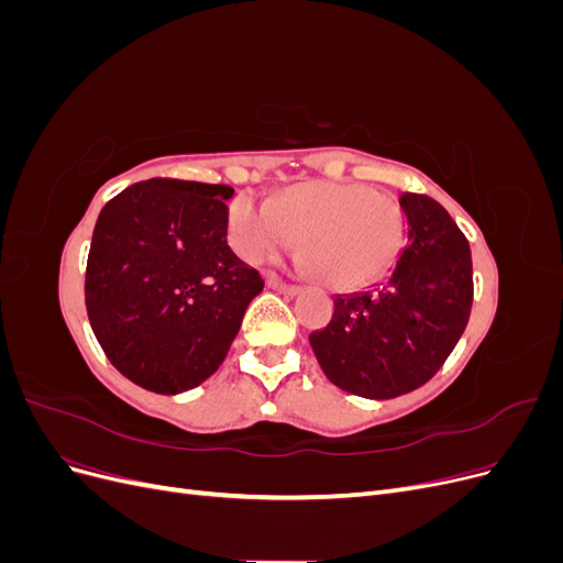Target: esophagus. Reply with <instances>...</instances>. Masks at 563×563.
<instances>
[{
    "label": "esophagus",
    "instance_id": "esophagus-1",
    "mask_svg": "<svg viewBox=\"0 0 563 563\" xmlns=\"http://www.w3.org/2000/svg\"><path fill=\"white\" fill-rule=\"evenodd\" d=\"M267 286L275 288V291H279V294H284V296H296V294L300 291V286L284 284V282L277 279V277H269V279H267Z\"/></svg>",
    "mask_w": 563,
    "mask_h": 563
}]
</instances>
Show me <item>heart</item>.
Wrapping results in <instances>:
<instances>
[{"instance_id":"b5f03b06","label":"heart","mask_w":563,"mask_h":563,"mask_svg":"<svg viewBox=\"0 0 563 563\" xmlns=\"http://www.w3.org/2000/svg\"><path fill=\"white\" fill-rule=\"evenodd\" d=\"M404 232L399 201L356 183H302L272 203L242 195L228 213L230 244L242 261L261 265L302 240L305 261L333 288L383 277L397 261Z\"/></svg>"}]
</instances>
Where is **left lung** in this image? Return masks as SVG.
Listing matches in <instances>:
<instances>
[{"label":"left lung","mask_w":563,"mask_h":563,"mask_svg":"<svg viewBox=\"0 0 563 563\" xmlns=\"http://www.w3.org/2000/svg\"><path fill=\"white\" fill-rule=\"evenodd\" d=\"M408 242L378 291L335 296L327 329L310 333L335 387L391 399L428 383L463 335L472 310V255L446 209L424 195L399 199Z\"/></svg>","instance_id":"left-lung-1"}]
</instances>
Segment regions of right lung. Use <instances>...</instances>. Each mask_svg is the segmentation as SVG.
Instances as JSON below:
<instances>
[{
    "label": "right lung",
    "instance_id": "1",
    "mask_svg": "<svg viewBox=\"0 0 563 563\" xmlns=\"http://www.w3.org/2000/svg\"><path fill=\"white\" fill-rule=\"evenodd\" d=\"M228 185L150 178L100 211L84 298L110 364L157 395H178L223 364L258 272L228 246Z\"/></svg>",
    "mask_w": 563,
    "mask_h": 563
}]
</instances>
